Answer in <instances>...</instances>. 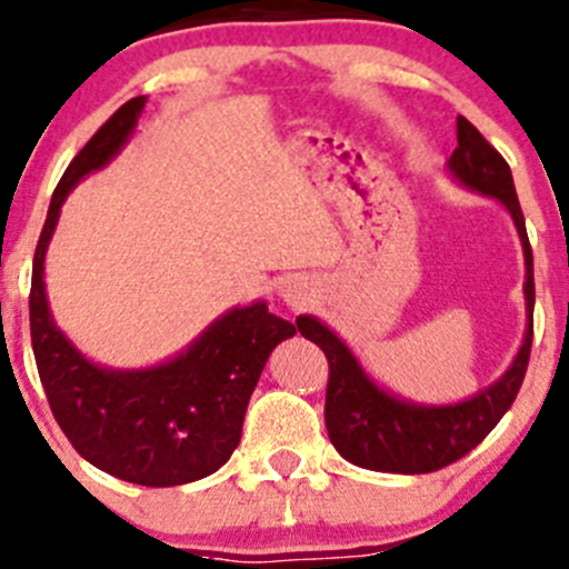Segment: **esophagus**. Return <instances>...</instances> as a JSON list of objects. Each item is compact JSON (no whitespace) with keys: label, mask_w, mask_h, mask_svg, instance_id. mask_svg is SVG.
I'll return each instance as SVG.
<instances>
[{"label":"esophagus","mask_w":569,"mask_h":569,"mask_svg":"<svg viewBox=\"0 0 569 569\" xmlns=\"http://www.w3.org/2000/svg\"><path fill=\"white\" fill-rule=\"evenodd\" d=\"M283 300L289 302V306H302V302L308 300L306 297V291H302V286L300 283H286L283 286Z\"/></svg>","instance_id":"obj_1"}]
</instances>
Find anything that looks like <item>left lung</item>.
Wrapping results in <instances>:
<instances>
[{
	"label": "left lung",
	"mask_w": 569,
	"mask_h": 569,
	"mask_svg": "<svg viewBox=\"0 0 569 569\" xmlns=\"http://www.w3.org/2000/svg\"><path fill=\"white\" fill-rule=\"evenodd\" d=\"M451 178L473 192L496 198L512 217L526 261V336L512 366L492 386L455 405H418L377 386L352 349L317 317H297L308 341L330 363L325 423L330 443L352 465L382 473H432L468 455L512 407L529 369L533 336V256L512 170L470 120L457 118V148L446 164Z\"/></svg>",
	"instance_id": "8db88e82"
}]
</instances>
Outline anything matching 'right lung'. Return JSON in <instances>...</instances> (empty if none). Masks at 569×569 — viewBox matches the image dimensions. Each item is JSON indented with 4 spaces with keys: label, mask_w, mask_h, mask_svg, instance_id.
<instances>
[{
    "label": "right lung",
    "mask_w": 569,
    "mask_h": 569,
    "mask_svg": "<svg viewBox=\"0 0 569 569\" xmlns=\"http://www.w3.org/2000/svg\"><path fill=\"white\" fill-rule=\"evenodd\" d=\"M146 101V96L126 101L57 183L32 261L30 330L46 399L73 449L131 485L176 487L203 479L228 462L242 438L250 393L269 355L297 327L258 300L222 313L164 363L107 369L84 358L54 325L43 261L62 203L84 176L123 151Z\"/></svg>",
    "instance_id": "add662e5"
}]
</instances>
